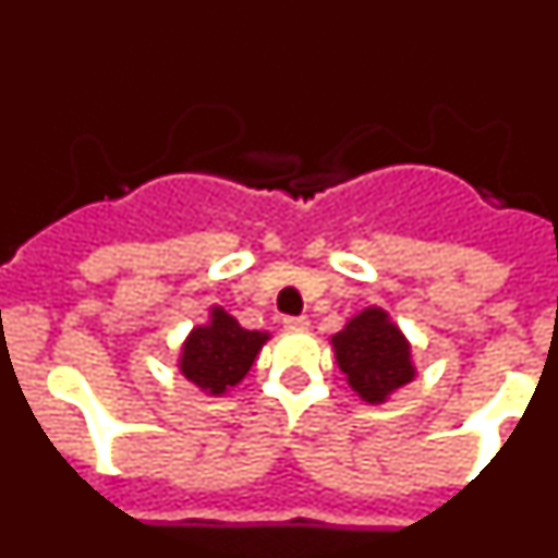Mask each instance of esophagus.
<instances>
[{
	"label": "esophagus",
	"instance_id": "obj_1",
	"mask_svg": "<svg viewBox=\"0 0 558 558\" xmlns=\"http://www.w3.org/2000/svg\"><path fill=\"white\" fill-rule=\"evenodd\" d=\"M284 329H290V332H307L310 322L304 318V315H295V318H284Z\"/></svg>",
	"mask_w": 558,
	"mask_h": 558
}]
</instances>
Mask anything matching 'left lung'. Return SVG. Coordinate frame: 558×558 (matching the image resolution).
I'll use <instances>...</instances> for the list:
<instances>
[{
    "label": "left lung",
    "mask_w": 558,
    "mask_h": 558,
    "mask_svg": "<svg viewBox=\"0 0 558 558\" xmlns=\"http://www.w3.org/2000/svg\"><path fill=\"white\" fill-rule=\"evenodd\" d=\"M332 349L349 388L368 405H383L416 377L411 343L383 307H366L349 318L332 335Z\"/></svg>",
    "instance_id": "left-lung-1"
}]
</instances>
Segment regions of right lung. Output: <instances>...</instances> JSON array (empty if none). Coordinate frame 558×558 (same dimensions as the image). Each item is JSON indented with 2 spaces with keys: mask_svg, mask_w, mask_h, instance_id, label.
Segmentation results:
<instances>
[{
  "mask_svg": "<svg viewBox=\"0 0 558 558\" xmlns=\"http://www.w3.org/2000/svg\"><path fill=\"white\" fill-rule=\"evenodd\" d=\"M268 338V332L240 327V322L223 307H211L209 322L186 335L179 368L204 393L223 397L251 372Z\"/></svg>",
  "mask_w": 558,
  "mask_h": 558,
  "instance_id": "add662e5",
  "label": "right lung"
}]
</instances>
